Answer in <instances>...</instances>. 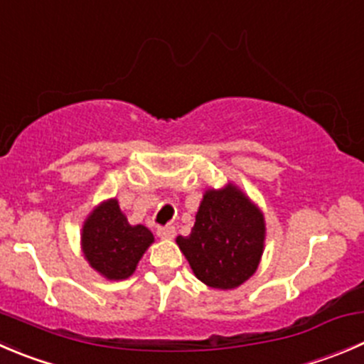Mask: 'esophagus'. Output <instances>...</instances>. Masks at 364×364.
Returning <instances> with one entry per match:
<instances>
[{
	"instance_id": "esophagus-1",
	"label": "esophagus",
	"mask_w": 364,
	"mask_h": 364,
	"mask_svg": "<svg viewBox=\"0 0 364 364\" xmlns=\"http://www.w3.org/2000/svg\"><path fill=\"white\" fill-rule=\"evenodd\" d=\"M156 232H158V236H160V238L171 240V238H174V236H176V228H174V225H160V228L156 229Z\"/></svg>"
}]
</instances>
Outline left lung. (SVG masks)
<instances>
[{"instance_id": "obj_1", "label": "left lung", "mask_w": 364, "mask_h": 364, "mask_svg": "<svg viewBox=\"0 0 364 364\" xmlns=\"http://www.w3.org/2000/svg\"><path fill=\"white\" fill-rule=\"evenodd\" d=\"M178 245L197 279L218 290L245 283L259 264L264 242L261 211L229 185L208 190L188 236H178Z\"/></svg>"}]
</instances>
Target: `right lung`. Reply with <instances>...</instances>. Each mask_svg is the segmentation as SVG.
Instances as JSON below:
<instances>
[{
    "mask_svg": "<svg viewBox=\"0 0 364 364\" xmlns=\"http://www.w3.org/2000/svg\"><path fill=\"white\" fill-rule=\"evenodd\" d=\"M153 232L144 225H129L115 199L90 213L83 225V254L90 267L108 279H126L153 243Z\"/></svg>",
    "mask_w": 364,
    "mask_h": 364,
    "instance_id": "obj_1",
    "label": "right lung"
}]
</instances>
